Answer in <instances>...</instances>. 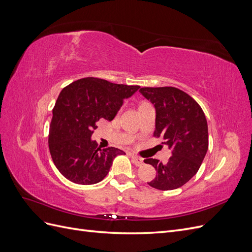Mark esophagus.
<instances>
[{"mask_svg": "<svg viewBox=\"0 0 252 252\" xmlns=\"http://www.w3.org/2000/svg\"><path fill=\"white\" fill-rule=\"evenodd\" d=\"M131 159H132V162H133V164L135 165V166H142L143 165V158H139V157H136V156H134V155H131Z\"/></svg>", "mask_w": 252, "mask_h": 252, "instance_id": "34e87169", "label": "esophagus"}]
</instances>
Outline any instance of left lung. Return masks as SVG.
<instances>
[{"mask_svg":"<svg viewBox=\"0 0 252 252\" xmlns=\"http://www.w3.org/2000/svg\"><path fill=\"white\" fill-rule=\"evenodd\" d=\"M141 94L156 108V130L171 150L166 163L146 158L157 170L148 185L158 190L183 186L200 169L208 150V126L201 106L184 91L175 87H143Z\"/></svg>","mask_w":252,"mask_h":252,"instance_id":"left-lung-1","label":"left lung"}]
</instances>
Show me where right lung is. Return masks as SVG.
<instances>
[{
	"mask_svg": "<svg viewBox=\"0 0 252 252\" xmlns=\"http://www.w3.org/2000/svg\"><path fill=\"white\" fill-rule=\"evenodd\" d=\"M140 86L114 84L103 79L84 78L61 91L49 127L51 158L62 175L75 184L91 185L109 172L121 149H101L91 135L101 119L111 121Z\"/></svg>",
	"mask_w": 252,
	"mask_h": 252,
	"instance_id": "right-lung-1",
	"label": "right lung"
}]
</instances>
